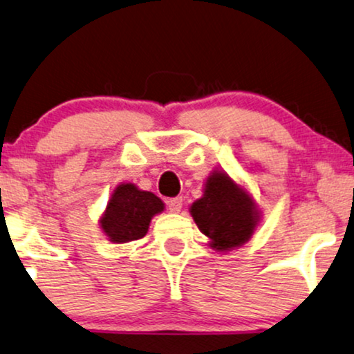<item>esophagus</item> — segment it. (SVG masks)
I'll return each mask as SVG.
<instances>
[{"label":"esophagus","instance_id":"esophagus-1","mask_svg":"<svg viewBox=\"0 0 354 354\" xmlns=\"http://www.w3.org/2000/svg\"><path fill=\"white\" fill-rule=\"evenodd\" d=\"M167 205L171 214H180L183 209V197H173V199H168Z\"/></svg>","mask_w":354,"mask_h":354}]
</instances>
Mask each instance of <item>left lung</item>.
<instances>
[{
    "label": "left lung",
    "mask_w": 354,
    "mask_h": 354,
    "mask_svg": "<svg viewBox=\"0 0 354 354\" xmlns=\"http://www.w3.org/2000/svg\"><path fill=\"white\" fill-rule=\"evenodd\" d=\"M204 194L189 207V214L209 246L226 254L251 241L261 223V207L241 183L225 169L215 168L204 183Z\"/></svg>",
    "instance_id": "8db88e82"
}]
</instances>
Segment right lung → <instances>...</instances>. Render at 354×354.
<instances>
[{"label": "right lung", "instance_id": "add662e5", "mask_svg": "<svg viewBox=\"0 0 354 354\" xmlns=\"http://www.w3.org/2000/svg\"><path fill=\"white\" fill-rule=\"evenodd\" d=\"M165 210L163 201L133 183H121L113 189L98 226L110 243L124 244L144 238L150 221Z\"/></svg>", "mask_w": 354, "mask_h": 354}]
</instances>
